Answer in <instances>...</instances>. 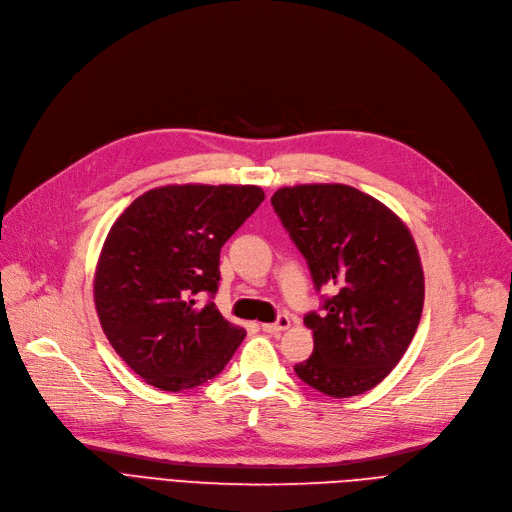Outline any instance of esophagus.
<instances>
[{
  "label": "esophagus",
  "instance_id": "34e87169",
  "mask_svg": "<svg viewBox=\"0 0 512 512\" xmlns=\"http://www.w3.org/2000/svg\"><path fill=\"white\" fill-rule=\"evenodd\" d=\"M291 326V320L287 314H281L277 318V322H264L260 328L264 330V333H281V330H287Z\"/></svg>",
  "mask_w": 512,
  "mask_h": 512
}]
</instances>
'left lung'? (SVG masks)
I'll return each instance as SVG.
<instances>
[{
  "mask_svg": "<svg viewBox=\"0 0 512 512\" xmlns=\"http://www.w3.org/2000/svg\"><path fill=\"white\" fill-rule=\"evenodd\" d=\"M270 202L316 289L333 291L304 318L314 353L295 374L328 397L364 395L399 364L422 318L413 237L388 206L343 184L281 188Z\"/></svg>",
  "mask_w": 512,
  "mask_h": 512,
  "instance_id": "left-lung-1",
  "label": "left lung"
}]
</instances>
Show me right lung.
Masks as SVG:
<instances>
[{"mask_svg":"<svg viewBox=\"0 0 512 512\" xmlns=\"http://www.w3.org/2000/svg\"><path fill=\"white\" fill-rule=\"evenodd\" d=\"M262 200L258 186H163L113 223L95 270V308L111 347L150 386H200L244 341L246 330L225 320L213 297L223 244Z\"/></svg>","mask_w":512,"mask_h":512,"instance_id":"obj_1","label":"right lung"}]
</instances>
